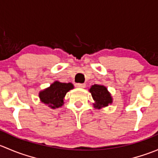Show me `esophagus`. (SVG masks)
<instances>
[{
	"instance_id": "esophagus-1",
	"label": "esophagus",
	"mask_w": 158,
	"mask_h": 158,
	"mask_svg": "<svg viewBox=\"0 0 158 158\" xmlns=\"http://www.w3.org/2000/svg\"><path fill=\"white\" fill-rule=\"evenodd\" d=\"M76 87L77 88H85V84H82V83H76Z\"/></svg>"
}]
</instances>
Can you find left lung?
<instances>
[{"label": "left lung", "instance_id": "left-lung-1", "mask_svg": "<svg viewBox=\"0 0 158 158\" xmlns=\"http://www.w3.org/2000/svg\"><path fill=\"white\" fill-rule=\"evenodd\" d=\"M89 91L94 100L93 106L95 109H101L112 104V96L105 85L95 84L91 85Z\"/></svg>", "mask_w": 158, "mask_h": 158}]
</instances>
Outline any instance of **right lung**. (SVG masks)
<instances>
[{
    "label": "right lung",
    "instance_id": "right-lung-1",
    "mask_svg": "<svg viewBox=\"0 0 158 158\" xmlns=\"http://www.w3.org/2000/svg\"><path fill=\"white\" fill-rule=\"evenodd\" d=\"M73 89H74V85L71 82L66 83L55 81L48 88L39 92L40 100L51 109H58L63 106L66 93Z\"/></svg>",
    "mask_w": 158,
    "mask_h": 158
}]
</instances>
